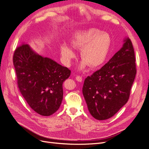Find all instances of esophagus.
Masks as SVG:
<instances>
[{
    "mask_svg": "<svg viewBox=\"0 0 149 149\" xmlns=\"http://www.w3.org/2000/svg\"><path fill=\"white\" fill-rule=\"evenodd\" d=\"M82 77L81 76H80V75H77L76 76V80H77L78 81H80V82H81L82 81Z\"/></svg>",
    "mask_w": 149,
    "mask_h": 149,
    "instance_id": "1",
    "label": "esophagus"
}]
</instances>
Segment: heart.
Returning a JSON list of instances; mask_svg holds the SVG:
<instances>
[{"mask_svg":"<svg viewBox=\"0 0 149 149\" xmlns=\"http://www.w3.org/2000/svg\"><path fill=\"white\" fill-rule=\"evenodd\" d=\"M111 44L112 38L108 33L96 29L76 32L70 40L71 47L81 50V68L88 65L91 68L100 67L107 58ZM60 51L64 64L70 65L72 60L76 57L74 51L65 43L61 45Z\"/></svg>","mask_w":149,"mask_h":149,"instance_id":"heart-1","label":"heart"}]
</instances>
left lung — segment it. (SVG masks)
<instances>
[{
  "mask_svg": "<svg viewBox=\"0 0 149 149\" xmlns=\"http://www.w3.org/2000/svg\"><path fill=\"white\" fill-rule=\"evenodd\" d=\"M136 74L133 46L126 38L107 63L85 80L82 92L92 116L99 120L113 117L128 101Z\"/></svg>",
  "mask_w": 149,
  "mask_h": 149,
  "instance_id": "1",
  "label": "left lung"
}]
</instances>
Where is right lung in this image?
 <instances>
[{"label":"right lung","instance_id":"obj_1","mask_svg":"<svg viewBox=\"0 0 149 149\" xmlns=\"http://www.w3.org/2000/svg\"><path fill=\"white\" fill-rule=\"evenodd\" d=\"M13 62L19 91L31 108L43 116L56 112L63 101V84L70 70L24 43L16 48Z\"/></svg>","mask_w":149,"mask_h":149}]
</instances>
